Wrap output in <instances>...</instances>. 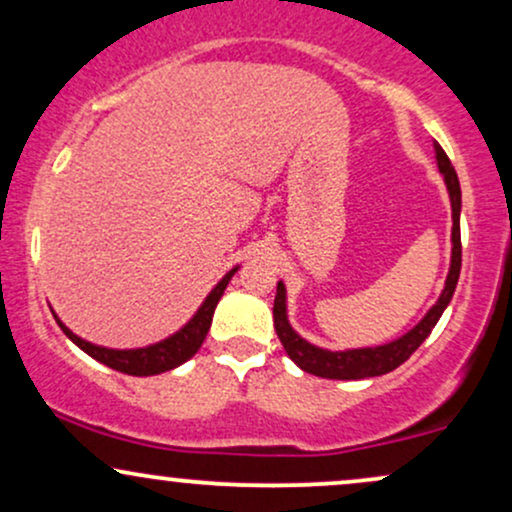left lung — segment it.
<instances>
[{
	"label": "left lung",
	"mask_w": 512,
	"mask_h": 512,
	"mask_svg": "<svg viewBox=\"0 0 512 512\" xmlns=\"http://www.w3.org/2000/svg\"><path fill=\"white\" fill-rule=\"evenodd\" d=\"M436 158L438 168L443 173L445 185H448L450 202H452V264L448 281H445V289L440 293L438 303L428 310L424 320L414 327V330L399 337L397 342L375 346V349H354V351H325L317 349V346L308 344L305 339L298 337L291 330L289 320H286V291L284 284H276V298H274V330L279 334L281 344H284L286 354L298 368H303L305 373L320 375V378H332V380H361V378H375V375H383L402 366L407 358L424 344V339L431 334L436 322L443 315V310L448 308L452 293H455L457 279H460V267H462V240H460V209H462V192H460V180H457L455 166L450 163V158L445 156V151L436 144Z\"/></svg>",
	"instance_id": "1"
}]
</instances>
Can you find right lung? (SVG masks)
I'll return each mask as SVG.
<instances>
[{"instance_id": "obj_1", "label": "right lung", "mask_w": 512, "mask_h": 512, "mask_svg": "<svg viewBox=\"0 0 512 512\" xmlns=\"http://www.w3.org/2000/svg\"><path fill=\"white\" fill-rule=\"evenodd\" d=\"M236 272H238V269H231V272L223 276L219 284H216V289L209 293V298L204 301L202 308L197 310V315L192 317V320L187 322V325L182 327L178 334H173V337L166 339V342H161V344L146 346V349H132V351L103 349V346L84 342V339L69 332L60 320H57V322H60L64 334H67V337L72 339V342L79 346V349H84L88 356H93L96 361L105 363V366L120 370V373H127V375L166 373V370L180 366V363H185L187 358H192L197 354L199 346H202L204 337H207V332L211 327V317H214L216 303L221 301L223 291H226V286H228V281H231V276Z\"/></svg>"}]
</instances>
